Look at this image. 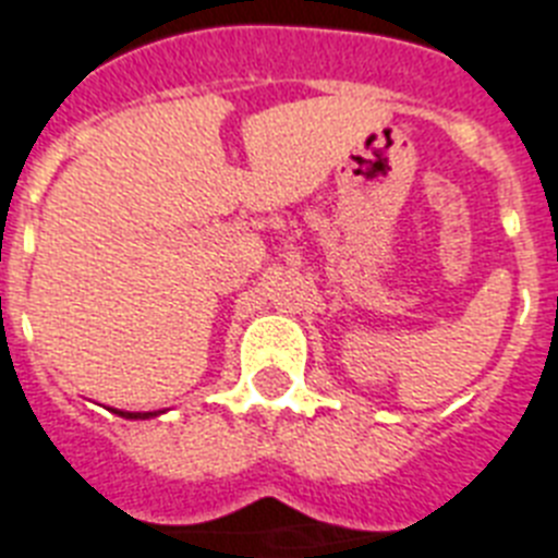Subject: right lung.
Returning a JSON list of instances; mask_svg holds the SVG:
<instances>
[{
    "mask_svg": "<svg viewBox=\"0 0 558 558\" xmlns=\"http://www.w3.org/2000/svg\"><path fill=\"white\" fill-rule=\"evenodd\" d=\"M117 412V415H122V418H151V415H157V412H122V410H111Z\"/></svg>",
    "mask_w": 558,
    "mask_h": 558,
    "instance_id": "obj_1",
    "label": "right lung"
}]
</instances>
